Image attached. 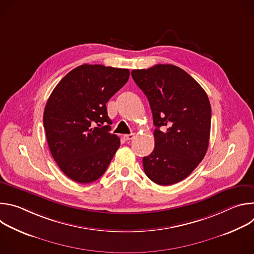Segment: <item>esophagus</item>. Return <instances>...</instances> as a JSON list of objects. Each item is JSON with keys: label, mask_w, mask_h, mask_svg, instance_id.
Instances as JSON below:
<instances>
[{"label": "esophagus", "mask_w": 254, "mask_h": 254, "mask_svg": "<svg viewBox=\"0 0 254 254\" xmlns=\"http://www.w3.org/2000/svg\"><path fill=\"white\" fill-rule=\"evenodd\" d=\"M134 137V133H129V134H125L124 135V138L126 139V140H130V139H132Z\"/></svg>", "instance_id": "obj_1"}]
</instances>
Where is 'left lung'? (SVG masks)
Returning <instances> with one entry per match:
<instances>
[{"label":"left lung","mask_w":254,"mask_h":254,"mask_svg":"<svg viewBox=\"0 0 254 254\" xmlns=\"http://www.w3.org/2000/svg\"><path fill=\"white\" fill-rule=\"evenodd\" d=\"M131 76L148 97L156 127L155 149L142 158L144 173L158 185L176 184L206 155L211 127L209 98L192 76L172 64L134 69Z\"/></svg>","instance_id":"left-lung-1"}]
</instances>
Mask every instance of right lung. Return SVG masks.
<instances>
[{"label":"right lung","mask_w":254,"mask_h":254,"mask_svg":"<svg viewBox=\"0 0 254 254\" xmlns=\"http://www.w3.org/2000/svg\"><path fill=\"white\" fill-rule=\"evenodd\" d=\"M128 77V69L83 64L67 73L47 100L48 147L60 170L77 183L100 178L120 148V137L110 132L106 103Z\"/></svg>","instance_id":"add662e5"}]
</instances>
